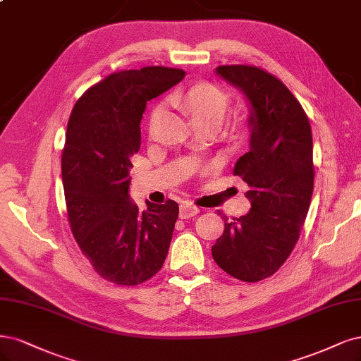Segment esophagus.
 <instances>
[{
    "instance_id": "1",
    "label": "esophagus",
    "mask_w": 361,
    "mask_h": 361,
    "mask_svg": "<svg viewBox=\"0 0 361 361\" xmlns=\"http://www.w3.org/2000/svg\"><path fill=\"white\" fill-rule=\"evenodd\" d=\"M198 212H200V210H198L197 206H194V204L190 203V202H183V203L180 204L179 216H180L182 219H188V218H191V216H195Z\"/></svg>"
}]
</instances>
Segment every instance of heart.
<instances>
[{
    "mask_svg": "<svg viewBox=\"0 0 361 361\" xmlns=\"http://www.w3.org/2000/svg\"><path fill=\"white\" fill-rule=\"evenodd\" d=\"M170 100L178 107L188 111L192 119L197 122V126L200 127H218L231 104L230 94L212 82L194 83L188 86V88L173 92ZM163 103H157L151 109V114H149V131L151 133L157 130L161 115H163ZM246 128L240 126L234 130L233 140L235 143H242L246 139Z\"/></svg>",
    "mask_w": 361,
    "mask_h": 361,
    "instance_id": "1",
    "label": "heart"
}]
</instances>
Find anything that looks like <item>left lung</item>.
Listing matches in <instances>:
<instances>
[{
    "mask_svg": "<svg viewBox=\"0 0 361 361\" xmlns=\"http://www.w3.org/2000/svg\"><path fill=\"white\" fill-rule=\"evenodd\" d=\"M216 73L252 106L251 149L234 167L250 186L252 207L240 218L222 216L212 257L230 276L258 282L279 270L300 238L314 191L312 131L302 104L276 76L255 66H219Z\"/></svg>",
    "mask_w": 361,
    "mask_h": 361,
    "instance_id": "obj_1",
    "label": "left lung"
}]
</instances>
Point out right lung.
Segmentation results:
<instances>
[{
	"mask_svg": "<svg viewBox=\"0 0 361 361\" xmlns=\"http://www.w3.org/2000/svg\"><path fill=\"white\" fill-rule=\"evenodd\" d=\"M180 68L122 70L92 85L74 104L61 170L71 233L103 279L139 285L163 267L179 215L175 200L128 198L131 159L140 149L146 102L179 83Z\"/></svg>",
	"mask_w": 361,
	"mask_h": 361,
	"instance_id": "right-lung-1",
	"label": "right lung"
}]
</instances>
